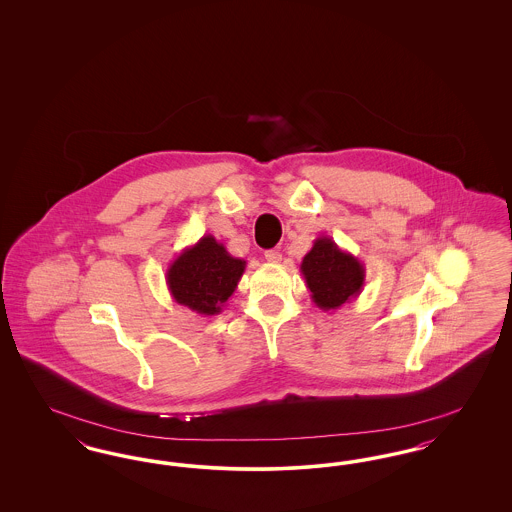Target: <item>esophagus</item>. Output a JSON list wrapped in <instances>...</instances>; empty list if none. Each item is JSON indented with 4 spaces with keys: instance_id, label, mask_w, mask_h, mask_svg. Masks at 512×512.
<instances>
[{
    "instance_id": "obj_1",
    "label": "esophagus",
    "mask_w": 512,
    "mask_h": 512,
    "mask_svg": "<svg viewBox=\"0 0 512 512\" xmlns=\"http://www.w3.org/2000/svg\"><path fill=\"white\" fill-rule=\"evenodd\" d=\"M265 259H267L268 263H280L282 261V253L276 251V249H268V251H265Z\"/></svg>"
}]
</instances>
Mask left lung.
<instances>
[{
    "instance_id": "8db88e82",
    "label": "left lung",
    "mask_w": 512,
    "mask_h": 512,
    "mask_svg": "<svg viewBox=\"0 0 512 512\" xmlns=\"http://www.w3.org/2000/svg\"><path fill=\"white\" fill-rule=\"evenodd\" d=\"M301 274L318 309L336 311L359 297L366 270L355 255L343 251L332 238L320 236L303 257Z\"/></svg>"
}]
</instances>
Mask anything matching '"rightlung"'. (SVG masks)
<instances>
[{
	"mask_svg": "<svg viewBox=\"0 0 512 512\" xmlns=\"http://www.w3.org/2000/svg\"><path fill=\"white\" fill-rule=\"evenodd\" d=\"M244 259L232 257L224 244L207 234L182 249L167 268V288L178 305L197 315H219L244 276Z\"/></svg>",
	"mask_w": 512,
	"mask_h": 512,
	"instance_id": "1",
	"label": "right lung"
}]
</instances>
